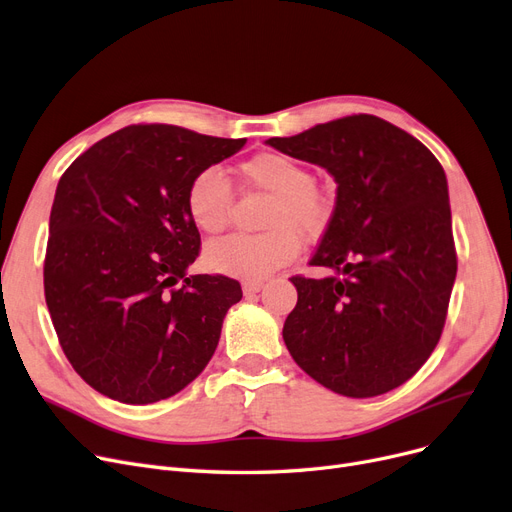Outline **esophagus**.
<instances>
[{
  "instance_id": "34e87169",
  "label": "esophagus",
  "mask_w": 512,
  "mask_h": 512,
  "mask_svg": "<svg viewBox=\"0 0 512 512\" xmlns=\"http://www.w3.org/2000/svg\"><path fill=\"white\" fill-rule=\"evenodd\" d=\"M262 287H264V283H262V281H243V285H241L243 294H246V296L258 294V291H260Z\"/></svg>"
}]
</instances>
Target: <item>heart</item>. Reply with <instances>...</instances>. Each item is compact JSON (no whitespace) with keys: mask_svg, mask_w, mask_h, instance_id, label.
Segmentation results:
<instances>
[{"mask_svg":"<svg viewBox=\"0 0 512 512\" xmlns=\"http://www.w3.org/2000/svg\"><path fill=\"white\" fill-rule=\"evenodd\" d=\"M246 183L271 198L264 208L260 235H233L208 243L204 264L212 273L237 279H262L287 264L300 250V237H319L331 218L325 193L312 185L308 170L281 154H258L241 164ZM233 208L231 185L218 166H204L191 177L185 210L204 235L223 233Z\"/></svg>","mask_w":512,"mask_h":512,"instance_id":"b5f03b06","label":"heart"}]
</instances>
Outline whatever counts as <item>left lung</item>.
Returning <instances> with one entry per match:
<instances>
[{
    "instance_id": "1",
    "label": "left lung",
    "mask_w": 512,
    "mask_h": 512,
    "mask_svg": "<svg viewBox=\"0 0 512 512\" xmlns=\"http://www.w3.org/2000/svg\"><path fill=\"white\" fill-rule=\"evenodd\" d=\"M271 148L327 168L337 198L310 266L291 277L298 304L285 346L314 381L373 398L415 375L435 350L456 279L448 181L425 145L373 114L316 125Z\"/></svg>"
}]
</instances>
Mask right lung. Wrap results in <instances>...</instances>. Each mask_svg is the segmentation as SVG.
<instances>
[{"label": "right lung", "instance_id": "obj_1", "mask_svg": "<svg viewBox=\"0 0 512 512\" xmlns=\"http://www.w3.org/2000/svg\"><path fill=\"white\" fill-rule=\"evenodd\" d=\"M243 145L175 125H131L66 168L43 287L60 346L95 392L152 404L206 369L241 287L223 275H187L200 231L185 191L200 168Z\"/></svg>", "mask_w": 512, "mask_h": 512}]
</instances>
